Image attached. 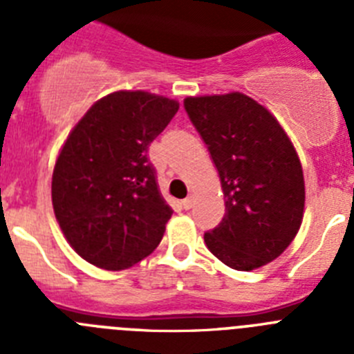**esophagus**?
<instances>
[{
    "label": "esophagus",
    "mask_w": 354,
    "mask_h": 354,
    "mask_svg": "<svg viewBox=\"0 0 354 354\" xmlns=\"http://www.w3.org/2000/svg\"><path fill=\"white\" fill-rule=\"evenodd\" d=\"M183 207L186 209V211H187V209L193 207V196H187V198L183 200Z\"/></svg>",
    "instance_id": "34e87169"
}]
</instances>
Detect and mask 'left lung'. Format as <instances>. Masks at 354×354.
Instances as JSON below:
<instances>
[{
    "mask_svg": "<svg viewBox=\"0 0 354 354\" xmlns=\"http://www.w3.org/2000/svg\"><path fill=\"white\" fill-rule=\"evenodd\" d=\"M184 108L223 187L225 216L205 245L232 270L274 261L298 234L305 207L301 162L286 131L239 92L187 97Z\"/></svg>",
    "mask_w": 354,
    "mask_h": 354,
    "instance_id": "1",
    "label": "left lung"
}]
</instances>
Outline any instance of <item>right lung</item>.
Here are the masks:
<instances>
[{
    "label": "right lung",
    "mask_w": 354,
    "mask_h": 354,
    "mask_svg": "<svg viewBox=\"0 0 354 354\" xmlns=\"http://www.w3.org/2000/svg\"><path fill=\"white\" fill-rule=\"evenodd\" d=\"M179 104L147 92L102 97L68 134L53 171V207L71 246L102 270H126L154 252L170 220L150 143Z\"/></svg>",
    "instance_id": "1"
}]
</instances>
